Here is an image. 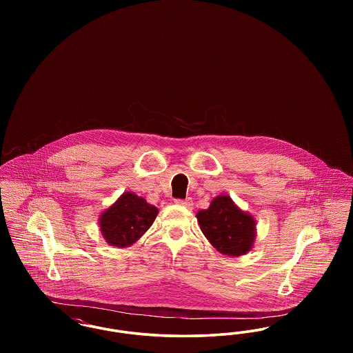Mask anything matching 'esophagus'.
<instances>
[{"label":"esophagus","mask_w":353,"mask_h":353,"mask_svg":"<svg viewBox=\"0 0 353 353\" xmlns=\"http://www.w3.org/2000/svg\"><path fill=\"white\" fill-rule=\"evenodd\" d=\"M176 203H177V205L184 206L186 209H192V208H193V201H192V199H186V200H176Z\"/></svg>","instance_id":"esophagus-1"}]
</instances>
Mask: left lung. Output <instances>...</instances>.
Returning a JSON list of instances; mask_svg holds the SVG:
<instances>
[{"instance_id": "8db88e82", "label": "left lung", "mask_w": 353, "mask_h": 353, "mask_svg": "<svg viewBox=\"0 0 353 353\" xmlns=\"http://www.w3.org/2000/svg\"><path fill=\"white\" fill-rule=\"evenodd\" d=\"M202 233L217 252L228 256H241L254 248L256 221L249 212L235 205L228 194L214 197L209 208L197 214Z\"/></svg>"}]
</instances>
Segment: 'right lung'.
<instances>
[{
	"label": "right lung",
	"instance_id": "add662e5",
	"mask_svg": "<svg viewBox=\"0 0 353 353\" xmlns=\"http://www.w3.org/2000/svg\"><path fill=\"white\" fill-rule=\"evenodd\" d=\"M159 209L139 197L134 192H124L117 201L99 216V230L105 242L124 249L137 242L154 222Z\"/></svg>",
	"mask_w": 353,
	"mask_h": 353
}]
</instances>
